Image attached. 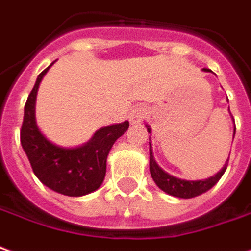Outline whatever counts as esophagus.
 Segmentation results:
<instances>
[{"label":"esophagus","instance_id":"esophagus-1","mask_svg":"<svg viewBox=\"0 0 251 251\" xmlns=\"http://www.w3.org/2000/svg\"><path fill=\"white\" fill-rule=\"evenodd\" d=\"M144 117H145V108L136 107L130 111L129 120H130L131 125H138V124H141V121H143Z\"/></svg>","mask_w":251,"mask_h":251}]
</instances>
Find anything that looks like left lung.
<instances>
[{
	"instance_id": "8db88e82",
	"label": "left lung",
	"mask_w": 251,
	"mask_h": 251,
	"mask_svg": "<svg viewBox=\"0 0 251 251\" xmlns=\"http://www.w3.org/2000/svg\"><path fill=\"white\" fill-rule=\"evenodd\" d=\"M202 72H212L211 69H202ZM148 133H151V126L147 124L145 125ZM234 136H235V127H234ZM232 136V140H234ZM228 164V159L223 166V168L217 173V174L212 175L211 178H206V179H200V180H187V179H180L176 178L174 175L168 174L167 171H164L157 163H156L155 157H153V151H152V145L150 143V171L152 175V179L155 180V183L159 186L160 190L164 193H167L170 196H174L178 199H193V197H197L202 193L208 192L209 189L216 185L219 179L223 176L224 171L227 168Z\"/></svg>"
}]
</instances>
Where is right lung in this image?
Returning a JSON list of instances; mask_svg holds the SVG:
<instances>
[{
	"label": "right lung",
	"mask_w": 251,
	"mask_h": 251,
	"mask_svg": "<svg viewBox=\"0 0 251 251\" xmlns=\"http://www.w3.org/2000/svg\"><path fill=\"white\" fill-rule=\"evenodd\" d=\"M51 65L38 76L28 96L20 141L34 174L45 186L64 196L81 197L100 187L106 175L108 152L117 138L129 129V122L100 127L91 140L78 147H61L50 141L38 127L35 104L40 81Z\"/></svg>",
	"instance_id": "right-lung-1"
}]
</instances>
